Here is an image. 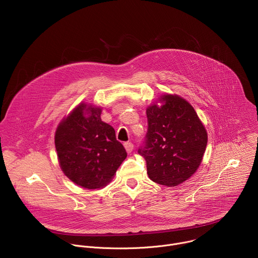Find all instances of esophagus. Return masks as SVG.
Listing matches in <instances>:
<instances>
[{"label":"esophagus","instance_id":"34e87169","mask_svg":"<svg viewBox=\"0 0 258 258\" xmlns=\"http://www.w3.org/2000/svg\"><path fill=\"white\" fill-rule=\"evenodd\" d=\"M124 148H125V150H126L127 153H132V151L134 150V145H133V143H131V142L124 143Z\"/></svg>","mask_w":258,"mask_h":258}]
</instances>
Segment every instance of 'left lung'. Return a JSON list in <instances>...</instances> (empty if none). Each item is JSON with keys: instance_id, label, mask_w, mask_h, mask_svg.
Returning a JSON list of instances; mask_svg holds the SVG:
<instances>
[{"instance_id": "1", "label": "left lung", "mask_w": 258, "mask_h": 258, "mask_svg": "<svg viewBox=\"0 0 258 258\" xmlns=\"http://www.w3.org/2000/svg\"><path fill=\"white\" fill-rule=\"evenodd\" d=\"M162 106L147 108L148 131L138 153L147 162L150 179L175 187L199 167L207 133L194 108L176 95L161 96Z\"/></svg>"}]
</instances>
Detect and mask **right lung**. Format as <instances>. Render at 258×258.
Listing matches in <instances>:
<instances>
[{"label": "right lung", "mask_w": 258, "mask_h": 258, "mask_svg": "<svg viewBox=\"0 0 258 258\" xmlns=\"http://www.w3.org/2000/svg\"><path fill=\"white\" fill-rule=\"evenodd\" d=\"M86 111H90V116ZM100 116V108L81 104L63 119L55 135L61 169L86 189L104 187L127 155L114 128Z\"/></svg>", "instance_id": "obj_1"}]
</instances>
